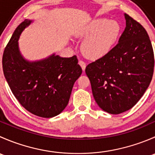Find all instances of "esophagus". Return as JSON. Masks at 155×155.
Listing matches in <instances>:
<instances>
[{
    "mask_svg": "<svg viewBox=\"0 0 155 155\" xmlns=\"http://www.w3.org/2000/svg\"><path fill=\"white\" fill-rule=\"evenodd\" d=\"M79 65L81 66V68H82V70L84 71V70H85V68H86V64H85L83 61H79Z\"/></svg>",
    "mask_w": 155,
    "mask_h": 155,
    "instance_id": "1",
    "label": "esophagus"
}]
</instances>
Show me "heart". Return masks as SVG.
I'll return each mask as SVG.
<instances>
[{"label":"heart","instance_id":"1","mask_svg":"<svg viewBox=\"0 0 155 155\" xmlns=\"http://www.w3.org/2000/svg\"><path fill=\"white\" fill-rule=\"evenodd\" d=\"M122 27L117 21L97 18L91 21L82 31L85 37L82 51L88 58L97 60L109 54L118 42Z\"/></svg>","mask_w":155,"mask_h":155}]
</instances>
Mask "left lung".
Wrapping results in <instances>:
<instances>
[{
    "label": "left lung",
    "instance_id": "8db88e82",
    "mask_svg": "<svg viewBox=\"0 0 155 155\" xmlns=\"http://www.w3.org/2000/svg\"><path fill=\"white\" fill-rule=\"evenodd\" d=\"M124 17L126 27L118 44L85 68L95 101L113 115L136 105L154 73V51L147 31L127 14Z\"/></svg>",
    "mask_w": 155,
    "mask_h": 155
}]
</instances>
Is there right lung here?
I'll list each match as a JSON object with an SVG mask.
<instances>
[{"label":"right lung","mask_w":155,"mask_h":155,"mask_svg":"<svg viewBox=\"0 0 155 155\" xmlns=\"http://www.w3.org/2000/svg\"><path fill=\"white\" fill-rule=\"evenodd\" d=\"M32 21L25 19L15 30L4 49L3 70L12 94L25 109L42 118H52L68 106L82 70L76 55L61 58L54 53L40 61L26 60L18 41Z\"/></svg>","instance_id":"add662e5"}]
</instances>
